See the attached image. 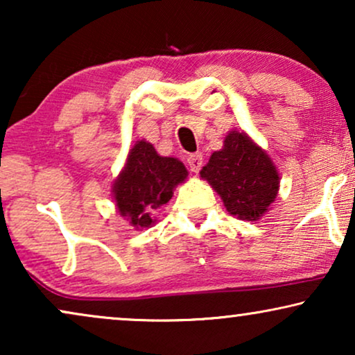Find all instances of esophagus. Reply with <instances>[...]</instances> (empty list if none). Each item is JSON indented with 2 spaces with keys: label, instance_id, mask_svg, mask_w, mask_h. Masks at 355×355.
<instances>
[{
  "label": "esophagus",
  "instance_id": "1",
  "mask_svg": "<svg viewBox=\"0 0 355 355\" xmlns=\"http://www.w3.org/2000/svg\"><path fill=\"white\" fill-rule=\"evenodd\" d=\"M202 163H203L202 153H193V155H189V157H187L189 169H191L192 173H198V171H200Z\"/></svg>",
  "mask_w": 355,
  "mask_h": 355
}]
</instances>
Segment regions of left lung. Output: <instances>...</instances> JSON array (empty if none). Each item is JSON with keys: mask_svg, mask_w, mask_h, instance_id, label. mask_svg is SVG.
<instances>
[{"mask_svg": "<svg viewBox=\"0 0 355 355\" xmlns=\"http://www.w3.org/2000/svg\"><path fill=\"white\" fill-rule=\"evenodd\" d=\"M200 178L218 192L226 210L244 221L260 220L279 191V174L271 158L237 130H231L223 148L211 153Z\"/></svg>", "mask_w": 355, "mask_h": 355, "instance_id": "8db88e82", "label": "left lung"}]
</instances>
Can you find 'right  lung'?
Segmentation results:
<instances>
[{
	"label": "right lung",
	"mask_w": 355,
	"mask_h": 355,
	"mask_svg": "<svg viewBox=\"0 0 355 355\" xmlns=\"http://www.w3.org/2000/svg\"><path fill=\"white\" fill-rule=\"evenodd\" d=\"M187 174L178 158L159 157L152 144L139 140L113 184L119 215L135 230L155 225L157 211L169 202L174 187L186 181Z\"/></svg>",
	"instance_id": "add662e5"
}]
</instances>
